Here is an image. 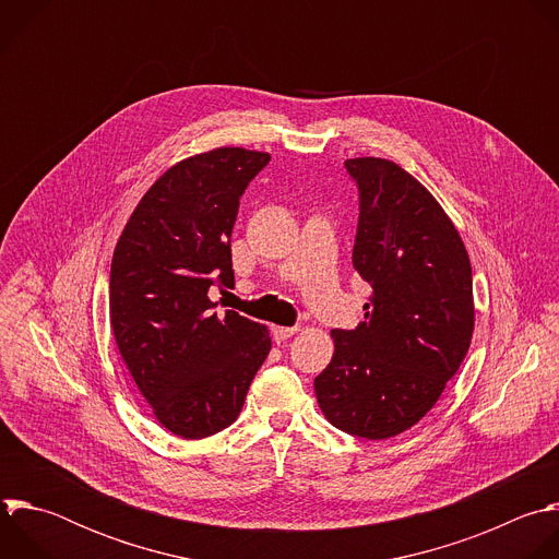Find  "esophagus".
<instances>
[{
    "label": "esophagus",
    "instance_id": "esophagus-1",
    "mask_svg": "<svg viewBox=\"0 0 559 559\" xmlns=\"http://www.w3.org/2000/svg\"><path fill=\"white\" fill-rule=\"evenodd\" d=\"M271 332H273V340H275V344H282V342H286V340H290V337H293V334L297 332V328L273 325V328H271Z\"/></svg>",
    "mask_w": 559,
    "mask_h": 559
}]
</instances>
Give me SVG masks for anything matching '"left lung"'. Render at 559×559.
Returning a JSON list of instances; mask_svg holds the SVG:
<instances>
[{
    "label": "left lung",
    "mask_w": 559,
    "mask_h": 559,
    "mask_svg": "<svg viewBox=\"0 0 559 559\" xmlns=\"http://www.w3.org/2000/svg\"><path fill=\"white\" fill-rule=\"evenodd\" d=\"M359 189L355 271L372 286L355 330H332L334 355L314 379L323 416L383 440L416 425L459 372L474 334L467 249L448 213L385 158L344 163Z\"/></svg>",
    "instance_id": "left-lung-1"
}]
</instances>
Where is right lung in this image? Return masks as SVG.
<instances>
[{
	"instance_id": "obj_1",
	"label": "right lung",
	"mask_w": 559,
	"mask_h": 559,
	"mask_svg": "<svg viewBox=\"0 0 559 559\" xmlns=\"http://www.w3.org/2000/svg\"><path fill=\"white\" fill-rule=\"evenodd\" d=\"M271 156L217 147L169 167L141 198L109 271L117 348L156 420L193 440L229 427L269 357V330L217 314L209 288L234 282L240 198Z\"/></svg>"
}]
</instances>
